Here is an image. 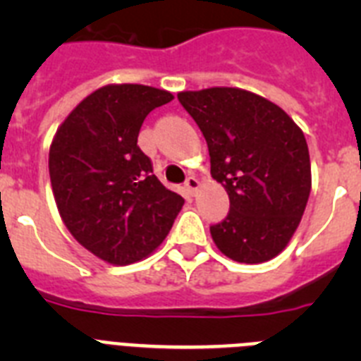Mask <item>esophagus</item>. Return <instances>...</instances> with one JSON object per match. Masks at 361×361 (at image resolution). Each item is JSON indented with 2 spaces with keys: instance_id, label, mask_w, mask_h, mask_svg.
I'll return each instance as SVG.
<instances>
[{
  "instance_id": "esophagus-1",
  "label": "esophagus",
  "mask_w": 361,
  "mask_h": 361,
  "mask_svg": "<svg viewBox=\"0 0 361 361\" xmlns=\"http://www.w3.org/2000/svg\"><path fill=\"white\" fill-rule=\"evenodd\" d=\"M184 186H186V190L190 191V195H195V191L199 190V180H197L195 177H188Z\"/></svg>"
}]
</instances>
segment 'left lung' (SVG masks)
<instances>
[{
	"label": "left lung",
	"instance_id": "left-lung-1",
	"mask_svg": "<svg viewBox=\"0 0 361 361\" xmlns=\"http://www.w3.org/2000/svg\"><path fill=\"white\" fill-rule=\"evenodd\" d=\"M177 99L208 142L212 177L229 195L228 216L209 226L216 247L237 262L271 260L291 240L311 193L304 133L275 103L238 88Z\"/></svg>",
	"mask_w": 361,
	"mask_h": 361
}]
</instances>
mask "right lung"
<instances>
[{"mask_svg": "<svg viewBox=\"0 0 361 361\" xmlns=\"http://www.w3.org/2000/svg\"><path fill=\"white\" fill-rule=\"evenodd\" d=\"M171 99L145 85L103 86L73 108L50 146V183L63 222L110 264L152 253L183 208V197L162 186L137 145L146 116Z\"/></svg>", "mask_w": 361, "mask_h": 361, "instance_id": "add662e5", "label": "right lung"}]
</instances>
